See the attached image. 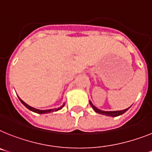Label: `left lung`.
Returning a JSON list of instances; mask_svg holds the SVG:
<instances>
[{
    "mask_svg": "<svg viewBox=\"0 0 152 152\" xmlns=\"http://www.w3.org/2000/svg\"><path fill=\"white\" fill-rule=\"evenodd\" d=\"M89 102H90V105H91V107H92V109H93V110H95L96 113H100V114H102V115H106V116H112V117H113V116H120V115H122V114H124V113L126 112V111H127V110L130 109V107H129V108H127V109H126V110H119V111H102V110H99L98 108H96V106H94L93 104L91 103V101H89Z\"/></svg>",
    "mask_w": 152,
    "mask_h": 152,
    "instance_id": "8db88e82",
    "label": "left lung"
}]
</instances>
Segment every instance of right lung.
Returning <instances> with one entry per match:
<instances>
[{
  "instance_id": "right-lung-1",
  "label": "right lung",
  "mask_w": 152,
  "mask_h": 152,
  "mask_svg": "<svg viewBox=\"0 0 152 152\" xmlns=\"http://www.w3.org/2000/svg\"><path fill=\"white\" fill-rule=\"evenodd\" d=\"M18 99H19V100L21 101V102H22V104H23L24 106H26L27 109H28L29 110H31V111H32V112L34 113H39V114H44V113H51V112H53V111H58L59 110H61V109H62V107H64V105H63L60 108H57V109H52V110H37V109H35V108L32 107V106H28V104H26V102L24 101H22L21 99H20L19 97H18Z\"/></svg>"
}]
</instances>
